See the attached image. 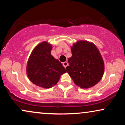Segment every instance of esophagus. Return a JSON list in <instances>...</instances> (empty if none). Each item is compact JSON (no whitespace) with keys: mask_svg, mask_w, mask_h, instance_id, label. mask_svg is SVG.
Here are the masks:
<instances>
[{"mask_svg":"<svg viewBox=\"0 0 125 125\" xmlns=\"http://www.w3.org/2000/svg\"><path fill=\"white\" fill-rule=\"evenodd\" d=\"M67 65H68V63L67 62H64L63 63V66L65 67H66V66H67Z\"/></svg>","mask_w":125,"mask_h":125,"instance_id":"1","label":"esophagus"}]
</instances>
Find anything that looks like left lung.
<instances>
[{"label": "left lung", "instance_id": "obj_1", "mask_svg": "<svg viewBox=\"0 0 125 125\" xmlns=\"http://www.w3.org/2000/svg\"><path fill=\"white\" fill-rule=\"evenodd\" d=\"M66 72L77 86L87 89L97 84L104 73V62L93 43L80 41L71 46Z\"/></svg>", "mask_w": 125, "mask_h": 125}]
</instances>
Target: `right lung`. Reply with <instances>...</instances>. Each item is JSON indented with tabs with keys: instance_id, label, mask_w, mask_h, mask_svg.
<instances>
[{
	"instance_id": "add662e5",
	"label": "right lung",
	"mask_w": 125,
	"mask_h": 125,
	"mask_svg": "<svg viewBox=\"0 0 125 125\" xmlns=\"http://www.w3.org/2000/svg\"><path fill=\"white\" fill-rule=\"evenodd\" d=\"M52 46L47 42L37 45L27 64V75L33 83L43 88L56 85L61 75L66 72L59 60L51 55Z\"/></svg>"
}]
</instances>
